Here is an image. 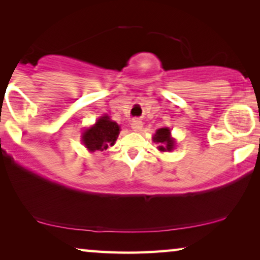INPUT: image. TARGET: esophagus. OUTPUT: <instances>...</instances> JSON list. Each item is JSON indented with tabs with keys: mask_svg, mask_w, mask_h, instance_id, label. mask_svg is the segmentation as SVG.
<instances>
[{
	"mask_svg": "<svg viewBox=\"0 0 260 260\" xmlns=\"http://www.w3.org/2000/svg\"><path fill=\"white\" fill-rule=\"evenodd\" d=\"M131 127H132V129L136 131V132H139L141 128H143V121H140L138 119L133 120L132 123H131Z\"/></svg>",
	"mask_w": 260,
	"mask_h": 260,
	"instance_id": "1",
	"label": "esophagus"
}]
</instances>
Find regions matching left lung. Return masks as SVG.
Wrapping results in <instances>:
<instances>
[{
	"label": "left lung",
	"instance_id": "left-lung-1",
	"mask_svg": "<svg viewBox=\"0 0 260 260\" xmlns=\"http://www.w3.org/2000/svg\"><path fill=\"white\" fill-rule=\"evenodd\" d=\"M153 141L158 144V150L160 152H171L175 148V139L171 137L170 128L164 127L159 128L155 131V134L153 136Z\"/></svg>",
	"mask_w": 260,
	"mask_h": 260
}]
</instances>
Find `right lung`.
Masks as SVG:
<instances>
[{
  "label": "right lung",
  "instance_id": "add662e5",
  "mask_svg": "<svg viewBox=\"0 0 260 260\" xmlns=\"http://www.w3.org/2000/svg\"><path fill=\"white\" fill-rule=\"evenodd\" d=\"M120 131V126L115 121L110 120L108 115H103L94 126L83 132L82 141L90 152L106 151L115 144Z\"/></svg>",
  "mask_w": 260,
  "mask_h": 260
}]
</instances>
